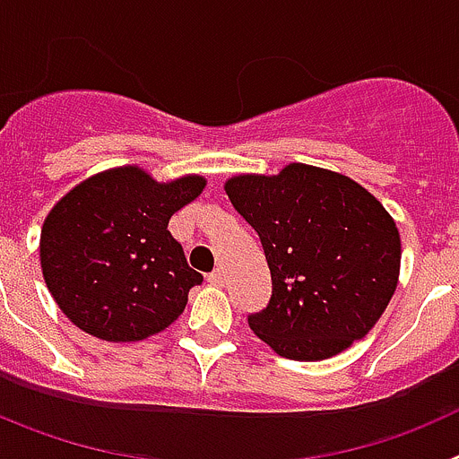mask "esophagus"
<instances>
[{"label":"esophagus","instance_id":"34e87169","mask_svg":"<svg viewBox=\"0 0 459 459\" xmlns=\"http://www.w3.org/2000/svg\"><path fill=\"white\" fill-rule=\"evenodd\" d=\"M206 280H209V285H213V287H225L227 275H225V271L216 269V271H213V273L206 275Z\"/></svg>","mask_w":459,"mask_h":459}]
</instances>
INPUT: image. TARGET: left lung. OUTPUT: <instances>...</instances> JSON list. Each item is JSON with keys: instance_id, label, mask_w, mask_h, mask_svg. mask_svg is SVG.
Listing matches in <instances>:
<instances>
[{"instance_id": "left-lung-1", "label": "left lung", "mask_w": 459, "mask_h": 459, "mask_svg": "<svg viewBox=\"0 0 459 459\" xmlns=\"http://www.w3.org/2000/svg\"><path fill=\"white\" fill-rule=\"evenodd\" d=\"M234 209L262 238L273 294L250 315L278 356L324 360L366 338L395 294L403 243L393 216L347 174L290 163L234 174Z\"/></svg>"}]
</instances>
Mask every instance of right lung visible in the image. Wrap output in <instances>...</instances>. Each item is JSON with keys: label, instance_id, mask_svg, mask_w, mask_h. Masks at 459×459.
<instances>
[{"label": "right lung", "instance_id": "right-lung-1", "mask_svg": "<svg viewBox=\"0 0 459 459\" xmlns=\"http://www.w3.org/2000/svg\"><path fill=\"white\" fill-rule=\"evenodd\" d=\"M204 186L202 174L156 181L140 165L73 186L43 221L39 243L59 310L105 342H140L165 331L202 282L168 222Z\"/></svg>", "mask_w": 459, "mask_h": 459}]
</instances>
